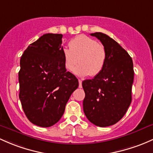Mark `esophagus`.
<instances>
[{
  "instance_id": "34e87169",
  "label": "esophagus",
  "mask_w": 153,
  "mask_h": 153,
  "mask_svg": "<svg viewBox=\"0 0 153 153\" xmlns=\"http://www.w3.org/2000/svg\"><path fill=\"white\" fill-rule=\"evenodd\" d=\"M78 82H79V88H82V81L81 79H78Z\"/></svg>"
}]
</instances>
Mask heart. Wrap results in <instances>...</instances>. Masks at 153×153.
Instances as JSON below:
<instances>
[{"mask_svg": "<svg viewBox=\"0 0 153 153\" xmlns=\"http://www.w3.org/2000/svg\"><path fill=\"white\" fill-rule=\"evenodd\" d=\"M69 47L62 50L64 67L67 71H73L78 59L80 65L75 70L78 76H95L103 70L107 54L103 45L97 40L86 35H79L70 42Z\"/></svg>", "mask_w": 153, "mask_h": 153, "instance_id": "obj_1", "label": "heart"}]
</instances>
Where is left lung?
Instances as JSON below:
<instances>
[{
    "mask_svg": "<svg viewBox=\"0 0 153 153\" xmlns=\"http://www.w3.org/2000/svg\"><path fill=\"white\" fill-rule=\"evenodd\" d=\"M105 48L107 59L103 70L92 79L82 82L85 91L83 111L88 120L99 127L120 121L132 100L134 71L133 60L115 40L100 32L91 33Z\"/></svg>",
    "mask_w": 153,
    "mask_h": 153,
    "instance_id": "1",
    "label": "left lung"
}]
</instances>
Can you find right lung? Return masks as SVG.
I'll return each mask as SVG.
<instances>
[{
  "mask_svg": "<svg viewBox=\"0 0 153 153\" xmlns=\"http://www.w3.org/2000/svg\"><path fill=\"white\" fill-rule=\"evenodd\" d=\"M62 36L45 33L28 45L20 59L19 97L22 109L30 123L43 128L59 121L78 87L76 77L64 67Z\"/></svg>",
  "mask_w": 153,
  "mask_h": 153,
  "instance_id": "1",
  "label": "right lung"
}]
</instances>
